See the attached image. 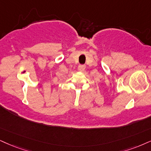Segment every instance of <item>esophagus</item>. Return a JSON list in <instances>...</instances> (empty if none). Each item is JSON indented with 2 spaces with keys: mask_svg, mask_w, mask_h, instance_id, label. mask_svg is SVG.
Returning <instances> with one entry per match:
<instances>
[{
  "mask_svg": "<svg viewBox=\"0 0 151 151\" xmlns=\"http://www.w3.org/2000/svg\"><path fill=\"white\" fill-rule=\"evenodd\" d=\"M78 68L80 72H83L85 70V65H80Z\"/></svg>",
  "mask_w": 151,
  "mask_h": 151,
  "instance_id": "34e87169",
  "label": "esophagus"
}]
</instances>
